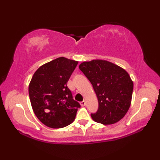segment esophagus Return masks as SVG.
I'll return each mask as SVG.
<instances>
[{
	"mask_svg": "<svg viewBox=\"0 0 160 160\" xmlns=\"http://www.w3.org/2000/svg\"><path fill=\"white\" fill-rule=\"evenodd\" d=\"M86 104H87V102H86V101H85V100H83L82 102H81V105H82V107H84V106H85Z\"/></svg>",
	"mask_w": 160,
	"mask_h": 160,
	"instance_id": "obj_1",
	"label": "esophagus"
}]
</instances>
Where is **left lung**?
I'll list each match as a JSON object with an SVG mask.
<instances>
[{"mask_svg":"<svg viewBox=\"0 0 160 160\" xmlns=\"http://www.w3.org/2000/svg\"><path fill=\"white\" fill-rule=\"evenodd\" d=\"M79 69L90 81L98 100V109L93 120L104 125L123 118L130 107L133 83L122 67L102 60L84 62Z\"/></svg>","mask_w":160,"mask_h":160,"instance_id":"8db88e82","label":"left lung"}]
</instances>
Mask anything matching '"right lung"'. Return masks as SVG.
Here are the masks:
<instances>
[{
    "instance_id": "1",
    "label": "right lung",
    "mask_w": 160,
    "mask_h": 160,
    "mask_svg": "<svg viewBox=\"0 0 160 160\" xmlns=\"http://www.w3.org/2000/svg\"><path fill=\"white\" fill-rule=\"evenodd\" d=\"M78 62L60 57L39 67L29 85L32 108L38 120L53 128L65 127L76 118L80 104L67 83Z\"/></svg>"
}]
</instances>
